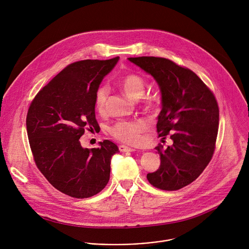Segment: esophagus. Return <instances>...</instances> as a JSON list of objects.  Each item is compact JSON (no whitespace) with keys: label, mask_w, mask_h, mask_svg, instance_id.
<instances>
[{"label":"esophagus","mask_w":249,"mask_h":249,"mask_svg":"<svg viewBox=\"0 0 249 249\" xmlns=\"http://www.w3.org/2000/svg\"><path fill=\"white\" fill-rule=\"evenodd\" d=\"M119 151L120 152H135L136 149L128 147L126 145H119Z\"/></svg>","instance_id":"obj_1"}]
</instances>
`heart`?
Wrapping results in <instances>:
<instances>
[{"mask_svg":"<svg viewBox=\"0 0 249 249\" xmlns=\"http://www.w3.org/2000/svg\"><path fill=\"white\" fill-rule=\"evenodd\" d=\"M119 89L124 94L131 100L137 101L145 93L146 85L141 76L135 73L125 75L118 83ZM108 89L106 87H100L94 96L95 110L102 112L105 109L107 101ZM145 108L151 111H156L159 108V102L156 99L146 98ZM147 123L144 120L138 119L134 121H120L112 125L109 129L111 136L121 142L129 144H137L140 141V136L147 130Z\"/></svg>","mask_w":249,"mask_h":249,"instance_id":"obj_1","label":"heart"}]
</instances>
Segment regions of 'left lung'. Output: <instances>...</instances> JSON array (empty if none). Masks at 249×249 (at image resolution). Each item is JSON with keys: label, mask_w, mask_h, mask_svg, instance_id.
<instances>
[{"label": "left lung", "mask_w": 249, "mask_h": 249, "mask_svg": "<svg viewBox=\"0 0 249 249\" xmlns=\"http://www.w3.org/2000/svg\"><path fill=\"white\" fill-rule=\"evenodd\" d=\"M129 61L154 77L161 92V111L157 129L162 141L173 144L155 149L160 166L147 175L149 182L161 190H178L191 182L210 162L219 128V106L213 92L191 70L173 61L153 56L131 57Z\"/></svg>", "instance_id": "1"}]
</instances>
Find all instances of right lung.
Instances as JSON below:
<instances>
[{"label": "right lung", "instance_id": "obj_1", "mask_svg": "<svg viewBox=\"0 0 249 249\" xmlns=\"http://www.w3.org/2000/svg\"><path fill=\"white\" fill-rule=\"evenodd\" d=\"M119 57L72 63L46 85L31 102L27 131L34 161L49 182L72 197L92 196L110 179L111 157L118 147L110 140L99 148L81 146L86 129L98 130L94 96Z\"/></svg>", "mask_w": 249, "mask_h": 249}]
</instances>
